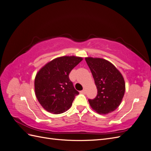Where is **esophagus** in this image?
Wrapping results in <instances>:
<instances>
[{
    "label": "esophagus",
    "mask_w": 151,
    "mask_h": 151,
    "mask_svg": "<svg viewBox=\"0 0 151 151\" xmlns=\"http://www.w3.org/2000/svg\"><path fill=\"white\" fill-rule=\"evenodd\" d=\"M81 93H82V94H86V90L83 89V91H81Z\"/></svg>",
    "instance_id": "obj_1"
}]
</instances>
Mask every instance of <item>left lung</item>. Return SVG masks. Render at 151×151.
<instances>
[{
	"label": "left lung",
	"mask_w": 151,
	"mask_h": 151,
	"mask_svg": "<svg viewBox=\"0 0 151 151\" xmlns=\"http://www.w3.org/2000/svg\"><path fill=\"white\" fill-rule=\"evenodd\" d=\"M92 73L98 93L88 101L94 110L99 114L109 113L119 106L125 94L124 79L111 63L99 58H86Z\"/></svg>",
	"instance_id": "1"
}]
</instances>
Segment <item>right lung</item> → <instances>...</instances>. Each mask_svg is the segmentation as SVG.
<instances>
[{
	"mask_svg": "<svg viewBox=\"0 0 151 151\" xmlns=\"http://www.w3.org/2000/svg\"><path fill=\"white\" fill-rule=\"evenodd\" d=\"M82 60L83 58L75 56L57 58L37 73L35 80V94L47 111L60 114L70 108L79 93L74 88L68 76Z\"/></svg>",
	"mask_w": 151,
	"mask_h": 151,
	"instance_id": "right-lung-1",
	"label": "right lung"
}]
</instances>
